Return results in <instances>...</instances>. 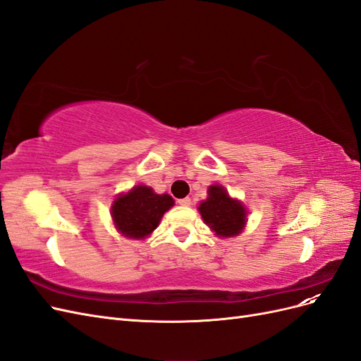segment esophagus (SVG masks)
Listing matches in <instances>:
<instances>
[{
    "label": "esophagus",
    "instance_id": "1",
    "mask_svg": "<svg viewBox=\"0 0 361 361\" xmlns=\"http://www.w3.org/2000/svg\"><path fill=\"white\" fill-rule=\"evenodd\" d=\"M178 203H179L180 206H190V204H191V199H190V197H183V199H179Z\"/></svg>",
    "mask_w": 361,
    "mask_h": 361
}]
</instances>
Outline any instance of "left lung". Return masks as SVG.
<instances>
[{
  "instance_id": "left-lung-1",
  "label": "left lung",
  "mask_w": 361,
  "mask_h": 361,
  "mask_svg": "<svg viewBox=\"0 0 361 361\" xmlns=\"http://www.w3.org/2000/svg\"><path fill=\"white\" fill-rule=\"evenodd\" d=\"M207 194V199L199 206L204 223L223 238L241 232L247 216L245 207L238 200L228 197L221 185H212Z\"/></svg>"
}]
</instances>
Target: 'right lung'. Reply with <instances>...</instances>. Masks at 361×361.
I'll return each instance as SVG.
<instances>
[{
    "mask_svg": "<svg viewBox=\"0 0 361 361\" xmlns=\"http://www.w3.org/2000/svg\"><path fill=\"white\" fill-rule=\"evenodd\" d=\"M173 204L169 194L159 195L146 185H138L114 200L111 215L120 233L141 239L155 231L164 212Z\"/></svg>",
    "mask_w": 361,
    "mask_h": 361,
    "instance_id": "obj_1",
    "label": "right lung"
}]
</instances>
